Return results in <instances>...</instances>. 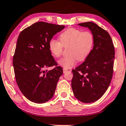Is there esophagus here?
Wrapping results in <instances>:
<instances>
[{"label": "esophagus", "instance_id": "1", "mask_svg": "<svg viewBox=\"0 0 126 126\" xmlns=\"http://www.w3.org/2000/svg\"><path fill=\"white\" fill-rule=\"evenodd\" d=\"M68 71L67 69H65V68H63V73H66Z\"/></svg>", "mask_w": 126, "mask_h": 126}]
</instances>
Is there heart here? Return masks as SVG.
Masks as SVG:
<instances>
[{"instance_id": "heart-1", "label": "heart", "mask_w": 126, "mask_h": 126, "mask_svg": "<svg viewBox=\"0 0 126 126\" xmlns=\"http://www.w3.org/2000/svg\"><path fill=\"white\" fill-rule=\"evenodd\" d=\"M60 41L51 39L48 48L51 53L55 57H59L63 52V47L68 46V54L58 61L60 66L65 69L72 68L78 60H86L91 53L94 44V35L90 32H82L75 28H69L64 31L59 37Z\"/></svg>"}]
</instances>
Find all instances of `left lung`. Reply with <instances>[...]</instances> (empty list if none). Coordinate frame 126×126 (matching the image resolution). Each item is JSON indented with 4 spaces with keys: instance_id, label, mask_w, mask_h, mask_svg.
<instances>
[{
    "instance_id": "left-lung-1",
    "label": "left lung",
    "mask_w": 126,
    "mask_h": 126,
    "mask_svg": "<svg viewBox=\"0 0 126 126\" xmlns=\"http://www.w3.org/2000/svg\"><path fill=\"white\" fill-rule=\"evenodd\" d=\"M78 25L88 27L91 31L94 45L85 61L72 71L71 86L78 100L89 103L99 100L109 86L115 52L108 32L93 22L79 23Z\"/></svg>"
}]
</instances>
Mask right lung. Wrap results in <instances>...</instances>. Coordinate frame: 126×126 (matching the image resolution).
Instances as JSON below:
<instances>
[{"label":"right lung","mask_w":126,"mask_h":126,"mask_svg":"<svg viewBox=\"0 0 126 126\" xmlns=\"http://www.w3.org/2000/svg\"><path fill=\"white\" fill-rule=\"evenodd\" d=\"M64 28L40 21L26 28L18 35L13 59L16 80L21 93L32 102L45 103L54 96L63 71L51 55L48 43ZM53 66L54 69L45 70Z\"/></svg>","instance_id":"right-lung-1"}]
</instances>
